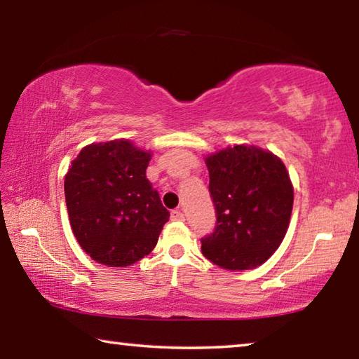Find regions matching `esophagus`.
<instances>
[{
	"label": "esophagus",
	"mask_w": 359,
	"mask_h": 359,
	"mask_svg": "<svg viewBox=\"0 0 359 359\" xmlns=\"http://www.w3.org/2000/svg\"><path fill=\"white\" fill-rule=\"evenodd\" d=\"M171 220H174V222H182V220H184V214H182V210H179V209L172 210L171 212Z\"/></svg>",
	"instance_id": "1"
}]
</instances>
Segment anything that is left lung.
<instances>
[{
    "mask_svg": "<svg viewBox=\"0 0 359 359\" xmlns=\"http://www.w3.org/2000/svg\"><path fill=\"white\" fill-rule=\"evenodd\" d=\"M217 226L203 255L228 271L255 269L280 247L293 210V184L269 150L239 144L205 156Z\"/></svg>",
    "mask_w": 359,
    "mask_h": 359,
    "instance_id": "8db88e82",
    "label": "left lung"
}]
</instances>
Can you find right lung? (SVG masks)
Wrapping results in <instances>:
<instances>
[{"mask_svg": "<svg viewBox=\"0 0 359 359\" xmlns=\"http://www.w3.org/2000/svg\"><path fill=\"white\" fill-rule=\"evenodd\" d=\"M151 154L126 139L90 144L65 175L69 223L96 263L126 267L154 250L169 220L145 175Z\"/></svg>", "mask_w": 359, "mask_h": 359, "instance_id": "right-lung-1", "label": "right lung"}]
</instances>
